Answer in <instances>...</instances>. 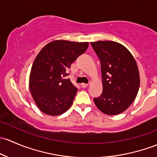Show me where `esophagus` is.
Here are the masks:
<instances>
[{
    "instance_id": "obj_1",
    "label": "esophagus",
    "mask_w": 157,
    "mask_h": 157,
    "mask_svg": "<svg viewBox=\"0 0 157 157\" xmlns=\"http://www.w3.org/2000/svg\"><path fill=\"white\" fill-rule=\"evenodd\" d=\"M88 86V84H85V83H82L81 84V87H82V88H87V87Z\"/></svg>"
}]
</instances>
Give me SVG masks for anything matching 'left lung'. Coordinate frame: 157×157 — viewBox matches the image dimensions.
Instances as JSON below:
<instances>
[{
    "label": "left lung",
    "mask_w": 157,
    "mask_h": 157,
    "mask_svg": "<svg viewBox=\"0 0 157 157\" xmlns=\"http://www.w3.org/2000/svg\"><path fill=\"white\" fill-rule=\"evenodd\" d=\"M101 63L103 92L94 98L103 113L118 115L136 98L140 76L136 61L126 48L112 41L90 43Z\"/></svg>",
    "instance_id": "left-lung-1"
}]
</instances>
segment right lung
<instances>
[{
	"instance_id": "1",
	"label": "right lung",
	"mask_w": 157,
	"mask_h": 157,
	"mask_svg": "<svg viewBox=\"0 0 157 157\" xmlns=\"http://www.w3.org/2000/svg\"><path fill=\"white\" fill-rule=\"evenodd\" d=\"M88 42L57 40L50 42L37 55L29 77V90L40 110L50 116L67 111L78 89L67 70L80 55L86 51Z\"/></svg>"
}]
</instances>
